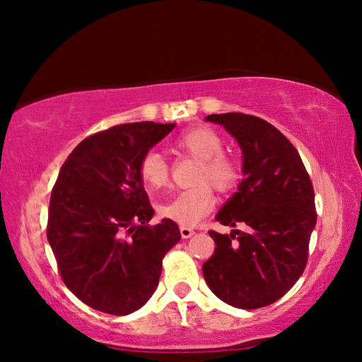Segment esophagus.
Listing matches in <instances>:
<instances>
[{"label":"esophagus","mask_w":362,"mask_h":362,"mask_svg":"<svg viewBox=\"0 0 362 362\" xmlns=\"http://www.w3.org/2000/svg\"><path fill=\"white\" fill-rule=\"evenodd\" d=\"M180 235H182V238H185L187 240V238L194 235V230L189 228V226H180Z\"/></svg>","instance_id":"obj_1"}]
</instances>
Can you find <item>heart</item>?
I'll return each instance as SVG.
<instances>
[{
    "mask_svg": "<svg viewBox=\"0 0 362 362\" xmlns=\"http://www.w3.org/2000/svg\"><path fill=\"white\" fill-rule=\"evenodd\" d=\"M175 148L183 155L199 159L201 166L196 170L194 183L201 185L177 193L159 207V212L164 218L182 226H194L216 206L211 185L222 193L231 192L240 180V166L235 158L223 151L222 136L207 126H196L180 134L175 140ZM137 173L150 189H159L169 183V164L158 151L150 150L140 158Z\"/></svg>",
    "mask_w": 362,
    "mask_h": 362,
    "instance_id": "b5f03b06",
    "label": "heart"
}]
</instances>
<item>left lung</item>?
<instances>
[{
  "mask_svg": "<svg viewBox=\"0 0 362 362\" xmlns=\"http://www.w3.org/2000/svg\"><path fill=\"white\" fill-rule=\"evenodd\" d=\"M238 140L244 179L217 214L222 225L246 230L220 235L204 262L209 289L225 303L254 310L279 300L302 276L316 225L313 183L302 158L276 127L244 113L209 115Z\"/></svg>",
  "mask_w": 362,
  "mask_h": 362,
  "instance_id": "obj_1",
  "label": "left lung"
}]
</instances>
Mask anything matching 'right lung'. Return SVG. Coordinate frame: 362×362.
Returning a JSON list of instances; mask_svg holds the SVG:
<instances>
[{"label":"right lung","instance_id":"right-lung-1","mask_svg":"<svg viewBox=\"0 0 362 362\" xmlns=\"http://www.w3.org/2000/svg\"><path fill=\"white\" fill-rule=\"evenodd\" d=\"M175 124L127 122L86 137L60 168L47 241L65 286L90 308L124 316L155 292L175 222L148 225L153 207L137 166Z\"/></svg>","mask_w":362,"mask_h":362}]
</instances>
